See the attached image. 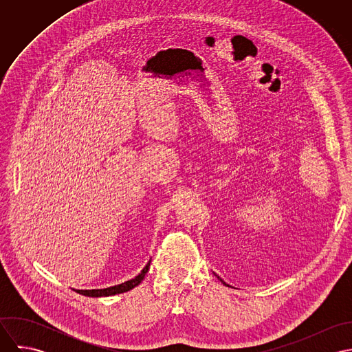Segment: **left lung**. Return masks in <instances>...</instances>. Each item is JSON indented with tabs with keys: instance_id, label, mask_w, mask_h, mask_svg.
I'll use <instances>...</instances> for the list:
<instances>
[{
	"instance_id": "8db88e82",
	"label": "left lung",
	"mask_w": 352,
	"mask_h": 352,
	"mask_svg": "<svg viewBox=\"0 0 352 352\" xmlns=\"http://www.w3.org/2000/svg\"><path fill=\"white\" fill-rule=\"evenodd\" d=\"M218 279H219V280H221V282H222V283H223V285H225V286H228V285H226V283H225V282H223V280H222V279H221V278H219V276H218Z\"/></svg>"
}]
</instances>
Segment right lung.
<instances>
[{"mask_svg":"<svg viewBox=\"0 0 352 352\" xmlns=\"http://www.w3.org/2000/svg\"><path fill=\"white\" fill-rule=\"evenodd\" d=\"M149 267H151V261L145 265V268L141 271V274H138L134 279H130L124 283H120V285H116V286H112V287H107V289H95V290H76L78 294H82L85 297H109V296H115V294H120V293H126L131 289H134L135 286H138L145 275L148 274L149 271Z\"/></svg>","mask_w":352,"mask_h":352,"instance_id":"obj_1","label":"right lung"}]
</instances>
